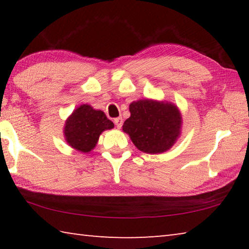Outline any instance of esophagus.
I'll use <instances>...</instances> for the list:
<instances>
[{
	"label": "esophagus",
	"mask_w": 249,
	"mask_h": 249,
	"mask_svg": "<svg viewBox=\"0 0 249 249\" xmlns=\"http://www.w3.org/2000/svg\"><path fill=\"white\" fill-rule=\"evenodd\" d=\"M114 123L117 128H121L122 125H123V119H122V117H117V119L114 120Z\"/></svg>",
	"instance_id": "34e87169"
}]
</instances>
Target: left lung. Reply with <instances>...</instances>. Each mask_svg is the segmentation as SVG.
<instances>
[{
  "instance_id": "1",
  "label": "left lung",
  "mask_w": 249,
  "mask_h": 249,
  "mask_svg": "<svg viewBox=\"0 0 249 249\" xmlns=\"http://www.w3.org/2000/svg\"><path fill=\"white\" fill-rule=\"evenodd\" d=\"M129 112L123 132L142 153H165L180 137L182 116L176 104L151 99L138 100L129 104Z\"/></svg>"
}]
</instances>
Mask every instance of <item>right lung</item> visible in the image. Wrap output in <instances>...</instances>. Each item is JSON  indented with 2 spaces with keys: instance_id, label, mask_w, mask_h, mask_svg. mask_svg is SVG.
Returning a JSON list of instances; mask_svg holds the SVG:
<instances>
[{
  "instance_id": "obj_1",
  "label": "right lung",
  "mask_w": 249,
  "mask_h": 249,
  "mask_svg": "<svg viewBox=\"0 0 249 249\" xmlns=\"http://www.w3.org/2000/svg\"><path fill=\"white\" fill-rule=\"evenodd\" d=\"M114 127L105 113L89 104H82L66 120L64 135L70 147L81 153H90L99 142L104 130Z\"/></svg>"
}]
</instances>
